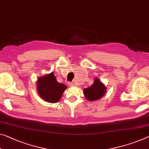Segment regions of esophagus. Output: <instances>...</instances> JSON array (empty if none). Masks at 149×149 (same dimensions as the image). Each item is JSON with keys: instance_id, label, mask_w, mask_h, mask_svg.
<instances>
[{"instance_id": "obj_1", "label": "esophagus", "mask_w": 149, "mask_h": 149, "mask_svg": "<svg viewBox=\"0 0 149 149\" xmlns=\"http://www.w3.org/2000/svg\"><path fill=\"white\" fill-rule=\"evenodd\" d=\"M68 84H69L70 86H74V82H69V83H68Z\"/></svg>"}]
</instances>
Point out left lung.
<instances>
[{"mask_svg":"<svg viewBox=\"0 0 149 149\" xmlns=\"http://www.w3.org/2000/svg\"><path fill=\"white\" fill-rule=\"evenodd\" d=\"M105 92L106 88L98 79H95V82L91 86L84 89V95L89 101L100 99L104 95Z\"/></svg>","mask_w":149,"mask_h":149,"instance_id":"left-lung-1","label":"left lung"}]
</instances>
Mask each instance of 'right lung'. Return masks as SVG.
<instances>
[{"instance_id":"obj_1","label":"right lung","mask_w":149,"mask_h":149,"mask_svg":"<svg viewBox=\"0 0 149 149\" xmlns=\"http://www.w3.org/2000/svg\"><path fill=\"white\" fill-rule=\"evenodd\" d=\"M66 88L65 84L57 82L53 72L39 78L37 81L38 94L42 99L49 102H58Z\"/></svg>"}]
</instances>
